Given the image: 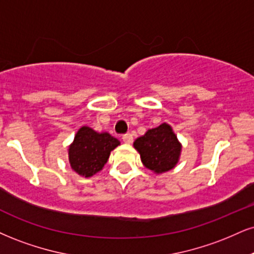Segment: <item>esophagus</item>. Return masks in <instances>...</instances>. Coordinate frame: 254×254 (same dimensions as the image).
Here are the masks:
<instances>
[{"label": "esophagus", "mask_w": 254, "mask_h": 254, "mask_svg": "<svg viewBox=\"0 0 254 254\" xmlns=\"http://www.w3.org/2000/svg\"><path fill=\"white\" fill-rule=\"evenodd\" d=\"M123 140H124V143H127V144H131L133 140V137L131 133H127V135L123 136Z\"/></svg>", "instance_id": "1"}]
</instances>
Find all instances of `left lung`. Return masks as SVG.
I'll use <instances>...</instances> for the list:
<instances>
[{
	"label": "left lung",
	"mask_w": 254,
	"mask_h": 254,
	"mask_svg": "<svg viewBox=\"0 0 254 254\" xmlns=\"http://www.w3.org/2000/svg\"><path fill=\"white\" fill-rule=\"evenodd\" d=\"M143 166L152 173L163 174L174 169L181 157L182 144L168 123L149 129L133 142Z\"/></svg>",
	"instance_id": "8db88e82"
}]
</instances>
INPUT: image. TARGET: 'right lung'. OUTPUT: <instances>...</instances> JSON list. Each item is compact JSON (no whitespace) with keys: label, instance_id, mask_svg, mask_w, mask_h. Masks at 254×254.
Listing matches in <instances>:
<instances>
[{"label":"right lung","instance_id":"obj_1","mask_svg":"<svg viewBox=\"0 0 254 254\" xmlns=\"http://www.w3.org/2000/svg\"><path fill=\"white\" fill-rule=\"evenodd\" d=\"M121 142L106 131L97 132L92 127H81L68 145V161L73 172L82 177H92L103 170L110 154Z\"/></svg>","mask_w":254,"mask_h":254}]
</instances>
